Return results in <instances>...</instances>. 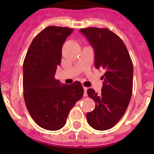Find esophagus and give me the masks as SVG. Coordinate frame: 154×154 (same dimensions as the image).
I'll return each instance as SVG.
<instances>
[{"label":"esophagus","instance_id":"obj_1","mask_svg":"<svg viewBox=\"0 0 154 154\" xmlns=\"http://www.w3.org/2000/svg\"><path fill=\"white\" fill-rule=\"evenodd\" d=\"M87 91H88V88H86V87H84V97H87V96H88Z\"/></svg>","mask_w":154,"mask_h":154}]
</instances>
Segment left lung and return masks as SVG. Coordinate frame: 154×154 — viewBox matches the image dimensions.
<instances>
[{"label": "left lung", "mask_w": 154, "mask_h": 154, "mask_svg": "<svg viewBox=\"0 0 154 154\" xmlns=\"http://www.w3.org/2000/svg\"><path fill=\"white\" fill-rule=\"evenodd\" d=\"M94 50V63L104 69L101 94L91 88L88 97L96 103L93 112L87 114L89 125L97 130H107L124 116L132 93L133 65L122 39L107 28L80 29Z\"/></svg>", "instance_id": "8db88e82"}]
</instances>
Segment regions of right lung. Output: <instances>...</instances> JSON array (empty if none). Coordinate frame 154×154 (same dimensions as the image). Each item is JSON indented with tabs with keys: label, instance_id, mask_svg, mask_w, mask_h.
<instances>
[{
	"label": "right lung",
	"instance_id": "right-lung-1",
	"mask_svg": "<svg viewBox=\"0 0 154 154\" xmlns=\"http://www.w3.org/2000/svg\"><path fill=\"white\" fill-rule=\"evenodd\" d=\"M73 29L48 26L32 41L23 63L25 103L36 124L47 130L64 127L69 111L82 99L79 82L61 84L54 78L62 57V46Z\"/></svg>",
	"mask_w": 154,
	"mask_h": 154
}]
</instances>
